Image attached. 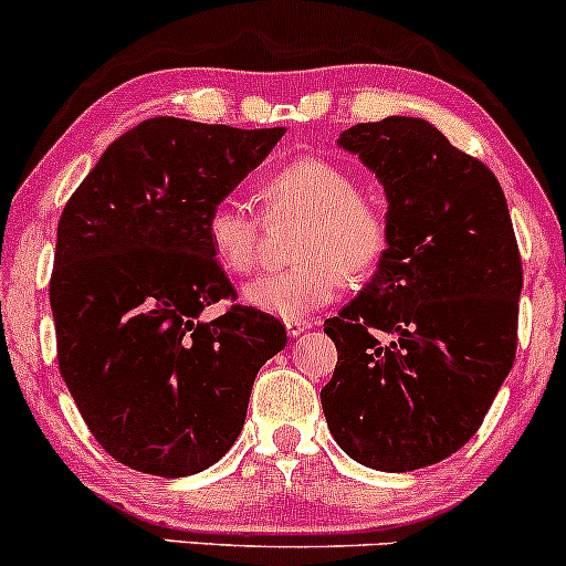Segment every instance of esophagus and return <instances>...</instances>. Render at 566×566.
Returning <instances> with one entry per match:
<instances>
[{
    "instance_id": "1",
    "label": "esophagus",
    "mask_w": 566,
    "mask_h": 566,
    "mask_svg": "<svg viewBox=\"0 0 566 566\" xmlns=\"http://www.w3.org/2000/svg\"><path fill=\"white\" fill-rule=\"evenodd\" d=\"M313 323L310 321H285V334L289 336H302L304 332H310Z\"/></svg>"
}]
</instances>
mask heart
Listing matches in <instances>:
<instances>
[{"label":"heart","instance_id":"heart-1","mask_svg":"<svg viewBox=\"0 0 566 566\" xmlns=\"http://www.w3.org/2000/svg\"><path fill=\"white\" fill-rule=\"evenodd\" d=\"M270 219H300L291 234V270L251 281L243 302L281 321H304L336 300L342 275L364 281L382 262L390 221L374 195L355 189L350 170L328 157H296L259 184ZM206 243L227 275L256 266L259 224L240 202L221 200L206 216Z\"/></svg>","mask_w":566,"mask_h":566}]
</instances>
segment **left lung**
Wrapping results in <instances>:
<instances>
[{"mask_svg":"<svg viewBox=\"0 0 566 566\" xmlns=\"http://www.w3.org/2000/svg\"><path fill=\"white\" fill-rule=\"evenodd\" d=\"M377 176L390 243L360 294L328 317L323 415L342 452L406 473L465 447L516 358L522 256L500 181L420 117L336 138Z\"/></svg>","mask_w":566,"mask_h":566,"instance_id":"1","label":"left lung"}]
</instances>
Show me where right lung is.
Listing matches in <instances>:
<instances>
[{
    "instance_id": "1",
    "label": "right lung",
    "mask_w": 566,
    "mask_h": 566,
    "mask_svg": "<svg viewBox=\"0 0 566 566\" xmlns=\"http://www.w3.org/2000/svg\"><path fill=\"white\" fill-rule=\"evenodd\" d=\"M151 117L101 155L63 208L50 277L61 377L95 441L133 471L181 479L243 430L253 379L289 342L234 304L206 216L283 138Z\"/></svg>"
}]
</instances>
